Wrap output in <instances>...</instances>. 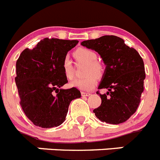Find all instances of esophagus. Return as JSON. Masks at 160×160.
I'll use <instances>...</instances> for the list:
<instances>
[{
	"instance_id": "esophagus-1",
	"label": "esophagus",
	"mask_w": 160,
	"mask_h": 160,
	"mask_svg": "<svg viewBox=\"0 0 160 160\" xmlns=\"http://www.w3.org/2000/svg\"><path fill=\"white\" fill-rule=\"evenodd\" d=\"M82 96H83V97H88V96L90 95V93H86V92H82Z\"/></svg>"
}]
</instances>
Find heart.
<instances>
[{"label":"heart","instance_id":"b5f03b06","mask_svg":"<svg viewBox=\"0 0 160 160\" xmlns=\"http://www.w3.org/2000/svg\"><path fill=\"white\" fill-rule=\"evenodd\" d=\"M73 56L78 62L87 63L82 78H76L70 82V86L82 90H91L97 83V78H102L103 67L98 62V55L94 51L87 48H79L74 51ZM62 69L66 78L71 79L73 76V66L69 56H66L62 62Z\"/></svg>","mask_w":160,"mask_h":160}]
</instances>
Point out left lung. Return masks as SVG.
<instances>
[{
    "label": "left lung",
    "instance_id": "left-lung-1",
    "mask_svg": "<svg viewBox=\"0 0 160 160\" xmlns=\"http://www.w3.org/2000/svg\"><path fill=\"white\" fill-rule=\"evenodd\" d=\"M81 45L98 52L106 65L98 89L108 91L97 92L102 103L93 111L95 116L107 123L126 122L136 111L143 92L146 74L142 58L122 38L113 35L84 41Z\"/></svg>",
    "mask_w": 160,
    "mask_h": 160
}]
</instances>
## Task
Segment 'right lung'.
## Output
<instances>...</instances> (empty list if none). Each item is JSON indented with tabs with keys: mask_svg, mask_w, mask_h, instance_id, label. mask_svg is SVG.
I'll list each match as a JSON object with an SVG mask.
<instances>
[{
	"mask_svg": "<svg viewBox=\"0 0 160 160\" xmlns=\"http://www.w3.org/2000/svg\"><path fill=\"white\" fill-rule=\"evenodd\" d=\"M78 43L77 40L44 38L34 48H27L20 54L15 78L20 104L35 126L58 127L66 120L70 102L81 98L75 87L61 89L68 82L62 62Z\"/></svg>",
	"mask_w": 160,
	"mask_h": 160,
	"instance_id": "obj_1",
	"label": "right lung"
}]
</instances>
